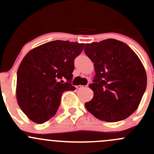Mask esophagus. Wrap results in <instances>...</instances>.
I'll return each mask as SVG.
<instances>
[{
  "mask_svg": "<svg viewBox=\"0 0 154 154\" xmlns=\"http://www.w3.org/2000/svg\"><path fill=\"white\" fill-rule=\"evenodd\" d=\"M84 87V86H82V85H78L76 86V88L78 90H80V89H83Z\"/></svg>",
  "mask_w": 154,
  "mask_h": 154,
  "instance_id": "esophagus-1",
  "label": "esophagus"
}]
</instances>
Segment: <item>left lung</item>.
<instances>
[{
	"mask_svg": "<svg viewBox=\"0 0 154 154\" xmlns=\"http://www.w3.org/2000/svg\"><path fill=\"white\" fill-rule=\"evenodd\" d=\"M84 52L95 66L94 97L85 103L96 118L117 122L127 118L140 105L147 86L141 61L126 44L114 39L85 44Z\"/></svg>",
	"mask_w": 154,
	"mask_h": 154,
	"instance_id": "1",
	"label": "left lung"
}]
</instances>
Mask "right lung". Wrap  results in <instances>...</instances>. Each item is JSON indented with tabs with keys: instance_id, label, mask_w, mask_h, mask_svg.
<instances>
[{
	"instance_id": "right-lung-1",
	"label": "right lung",
	"mask_w": 154,
	"mask_h": 154,
	"mask_svg": "<svg viewBox=\"0 0 154 154\" xmlns=\"http://www.w3.org/2000/svg\"><path fill=\"white\" fill-rule=\"evenodd\" d=\"M84 44L55 40L29 51L17 72L18 105L31 120L42 124L54 117L64 91L74 90L70 84L74 59ZM62 79H66L64 82Z\"/></svg>"
}]
</instances>
